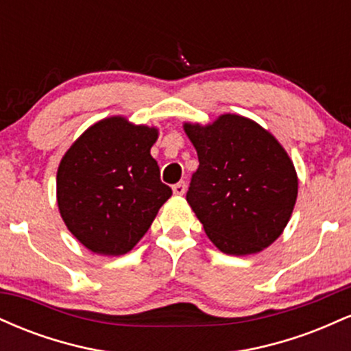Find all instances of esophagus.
<instances>
[{"label": "esophagus", "mask_w": 351, "mask_h": 351, "mask_svg": "<svg viewBox=\"0 0 351 351\" xmlns=\"http://www.w3.org/2000/svg\"><path fill=\"white\" fill-rule=\"evenodd\" d=\"M184 191H186V183H184V181H180V183L173 184V193H175V195L183 196Z\"/></svg>", "instance_id": "obj_1"}]
</instances>
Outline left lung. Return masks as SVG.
Here are the masks:
<instances>
[{"label":"left lung","instance_id":"8db88e82","mask_svg":"<svg viewBox=\"0 0 351 351\" xmlns=\"http://www.w3.org/2000/svg\"><path fill=\"white\" fill-rule=\"evenodd\" d=\"M183 128L199 160L186 201L211 243L231 256L271 245L287 226L299 191L287 152L259 123L236 114Z\"/></svg>","mask_w":351,"mask_h":351}]
</instances>
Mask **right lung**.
<instances>
[{
	"label": "right lung",
	"mask_w": 351,
	"mask_h": 351,
	"mask_svg": "<svg viewBox=\"0 0 351 351\" xmlns=\"http://www.w3.org/2000/svg\"><path fill=\"white\" fill-rule=\"evenodd\" d=\"M158 128L108 117L71 145L58 170V206L88 251L122 256L135 247L171 196L150 155Z\"/></svg>",
	"instance_id": "right-lung-1"
}]
</instances>
